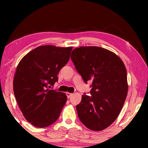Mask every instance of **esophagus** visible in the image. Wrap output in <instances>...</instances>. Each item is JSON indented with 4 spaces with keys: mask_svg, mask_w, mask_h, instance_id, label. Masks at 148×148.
Instances as JSON below:
<instances>
[{
    "mask_svg": "<svg viewBox=\"0 0 148 148\" xmlns=\"http://www.w3.org/2000/svg\"><path fill=\"white\" fill-rule=\"evenodd\" d=\"M73 96V94L72 93H69V92H67L66 93V96H67L68 98H69L71 96Z\"/></svg>",
    "mask_w": 148,
    "mask_h": 148,
    "instance_id": "esophagus-1",
    "label": "esophagus"
}]
</instances>
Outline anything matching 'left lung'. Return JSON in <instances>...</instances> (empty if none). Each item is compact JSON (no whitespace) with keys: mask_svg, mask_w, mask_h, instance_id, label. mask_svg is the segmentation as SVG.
I'll use <instances>...</instances> for the list:
<instances>
[{"mask_svg":"<svg viewBox=\"0 0 148 148\" xmlns=\"http://www.w3.org/2000/svg\"><path fill=\"white\" fill-rule=\"evenodd\" d=\"M71 58L85 83H92V97L84 94L76 106L79 119L90 130H104L118 117L127 96L126 67L116 54L98 46L75 48Z\"/></svg>","mask_w":148,"mask_h":148,"instance_id":"obj_1","label":"left lung"}]
</instances>
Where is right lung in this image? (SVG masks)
<instances>
[{
  "label": "right lung",
  "instance_id": "obj_1",
  "mask_svg": "<svg viewBox=\"0 0 148 148\" xmlns=\"http://www.w3.org/2000/svg\"><path fill=\"white\" fill-rule=\"evenodd\" d=\"M73 47L38 46L18 64L13 92L25 119L36 127H46L58 119L67 97L50 90L58 81L60 69L67 63Z\"/></svg>",
  "mask_w": 148,
  "mask_h": 148
}]
</instances>
